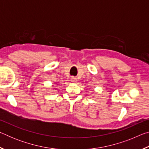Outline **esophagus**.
Here are the masks:
<instances>
[{"label": "esophagus", "mask_w": 149, "mask_h": 149, "mask_svg": "<svg viewBox=\"0 0 149 149\" xmlns=\"http://www.w3.org/2000/svg\"><path fill=\"white\" fill-rule=\"evenodd\" d=\"M71 81L73 83H75L77 81V78L75 77H71Z\"/></svg>", "instance_id": "1"}]
</instances>
